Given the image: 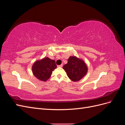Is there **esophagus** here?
I'll return each instance as SVG.
<instances>
[{"instance_id": "esophagus-1", "label": "esophagus", "mask_w": 125, "mask_h": 125, "mask_svg": "<svg viewBox=\"0 0 125 125\" xmlns=\"http://www.w3.org/2000/svg\"><path fill=\"white\" fill-rule=\"evenodd\" d=\"M58 67H62V65H58L57 66Z\"/></svg>"}]
</instances>
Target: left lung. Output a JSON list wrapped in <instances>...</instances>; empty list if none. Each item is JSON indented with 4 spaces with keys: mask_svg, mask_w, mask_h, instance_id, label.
<instances>
[{
    "mask_svg": "<svg viewBox=\"0 0 125 125\" xmlns=\"http://www.w3.org/2000/svg\"><path fill=\"white\" fill-rule=\"evenodd\" d=\"M63 69L66 71L68 77L74 82L80 80L88 71L85 62L75 56L70 57L68 63L63 66Z\"/></svg>",
    "mask_w": 125,
    "mask_h": 125,
    "instance_id": "obj_1",
    "label": "left lung"
}]
</instances>
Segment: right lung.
Returning a JSON list of instances; mask_svg holds the SVG:
<instances>
[{
  "mask_svg": "<svg viewBox=\"0 0 125 125\" xmlns=\"http://www.w3.org/2000/svg\"><path fill=\"white\" fill-rule=\"evenodd\" d=\"M56 68L55 60L46 57L35 62L32 69L36 78L41 81H46L50 78L52 71Z\"/></svg>",
  "mask_w": 125,
  "mask_h": 125,
  "instance_id": "right-lung-1",
  "label": "right lung"
}]
</instances>
